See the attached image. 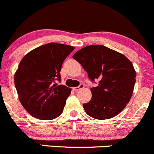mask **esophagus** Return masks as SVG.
Returning <instances> with one entry per match:
<instances>
[{"label": "esophagus", "instance_id": "obj_1", "mask_svg": "<svg viewBox=\"0 0 154 154\" xmlns=\"http://www.w3.org/2000/svg\"><path fill=\"white\" fill-rule=\"evenodd\" d=\"M85 87V85L84 84H80L78 86V87H75V88H73V90L75 91H78L81 90V89L84 88Z\"/></svg>", "mask_w": 154, "mask_h": 154}]
</instances>
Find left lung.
Wrapping results in <instances>:
<instances>
[{
  "mask_svg": "<svg viewBox=\"0 0 154 154\" xmlns=\"http://www.w3.org/2000/svg\"><path fill=\"white\" fill-rule=\"evenodd\" d=\"M98 85L91 88L92 97L83 104L88 116L107 119L118 115L129 102L134 90L136 72L131 61L117 51L103 45H90L72 56Z\"/></svg>",
  "mask_w": 154,
  "mask_h": 154,
  "instance_id": "1",
  "label": "left lung"
}]
</instances>
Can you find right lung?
I'll use <instances>...</instances> for the list:
<instances>
[{
	"label": "right lung",
	"mask_w": 154,
	"mask_h": 154,
	"mask_svg": "<svg viewBox=\"0 0 154 154\" xmlns=\"http://www.w3.org/2000/svg\"><path fill=\"white\" fill-rule=\"evenodd\" d=\"M74 47L49 43L28 53L20 61L14 83L20 103L35 118L51 120L61 115L71 89L60 82L63 63Z\"/></svg>",
	"instance_id": "obj_1"
}]
</instances>
